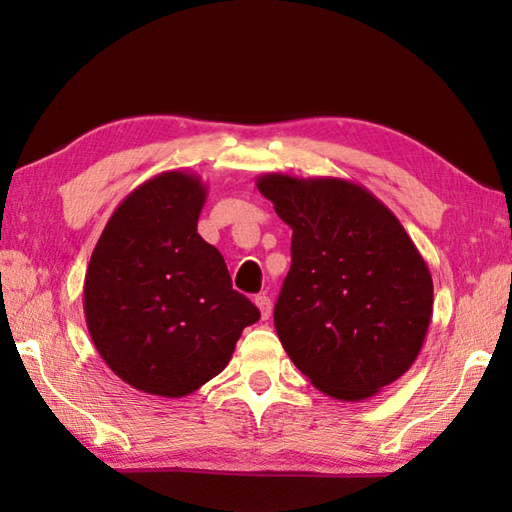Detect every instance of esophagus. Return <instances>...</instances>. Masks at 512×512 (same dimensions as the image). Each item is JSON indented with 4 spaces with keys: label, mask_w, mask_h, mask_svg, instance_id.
Listing matches in <instances>:
<instances>
[{
    "label": "esophagus",
    "mask_w": 512,
    "mask_h": 512,
    "mask_svg": "<svg viewBox=\"0 0 512 512\" xmlns=\"http://www.w3.org/2000/svg\"><path fill=\"white\" fill-rule=\"evenodd\" d=\"M255 306L259 308V312H262V319H268L270 312H273V301H270V297L266 295L255 297Z\"/></svg>",
    "instance_id": "esophagus-1"
}]
</instances>
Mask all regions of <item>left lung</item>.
Here are the masks:
<instances>
[{
	"label": "left lung",
	"instance_id": "8db88e82",
	"mask_svg": "<svg viewBox=\"0 0 512 512\" xmlns=\"http://www.w3.org/2000/svg\"><path fill=\"white\" fill-rule=\"evenodd\" d=\"M257 189L292 228V266L275 303L290 361L336 400L376 396L422 350L433 312L427 262L361 184L264 173Z\"/></svg>",
	"mask_w": 512,
	"mask_h": 512
}]
</instances>
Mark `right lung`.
I'll return each instance as SVG.
<instances>
[{
    "label": "right lung",
    "instance_id": "1",
    "mask_svg": "<svg viewBox=\"0 0 512 512\" xmlns=\"http://www.w3.org/2000/svg\"><path fill=\"white\" fill-rule=\"evenodd\" d=\"M206 184L162 171L116 206L83 284L96 352L138 391L182 398L231 361L259 310L231 286L220 250L198 233Z\"/></svg>",
    "mask_w": 512,
    "mask_h": 512
}]
</instances>
